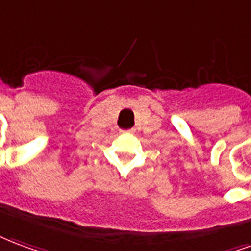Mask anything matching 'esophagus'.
Listing matches in <instances>:
<instances>
[{
	"label": "esophagus",
	"mask_w": 251,
	"mask_h": 251,
	"mask_svg": "<svg viewBox=\"0 0 251 251\" xmlns=\"http://www.w3.org/2000/svg\"><path fill=\"white\" fill-rule=\"evenodd\" d=\"M133 131H135V129H133V128H131V129H127L126 132H133Z\"/></svg>",
	"instance_id": "34e87169"
}]
</instances>
